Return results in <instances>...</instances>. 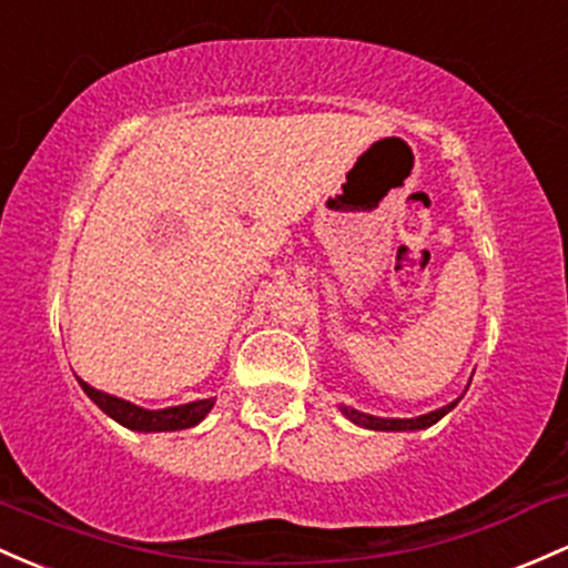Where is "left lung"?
I'll list each match as a JSON object with an SVG mask.
<instances>
[{"label": "left lung", "mask_w": 568, "mask_h": 568, "mask_svg": "<svg viewBox=\"0 0 568 568\" xmlns=\"http://www.w3.org/2000/svg\"><path fill=\"white\" fill-rule=\"evenodd\" d=\"M466 388H469V385H466ZM458 402H460V396L456 398V402L445 404V407L432 409V413L417 415V417H377V415L361 413V409H353V407H339V413L345 415L351 423H355V426L369 428V432H423V428L434 426L436 420H442V417L450 413Z\"/></svg>", "instance_id": "left-lung-1"}]
</instances>
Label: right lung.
Wrapping results in <instances>:
<instances>
[{
    "instance_id": "obj_1",
    "label": "right lung",
    "mask_w": 568,
    "mask_h": 568,
    "mask_svg": "<svg viewBox=\"0 0 568 568\" xmlns=\"http://www.w3.org/2000/svg\"><path fill=\"white\" fill-rule=\"evenodd\" d=\"M80 388L85 390V396L102 409L104 415L112 417L115 423H121L123 428H132V432L142 434H155V432H183V428L199 426L204 417L210 415V409L215 407V398H196V402L178 404V407H164V409H145L140 404L126 402V398H118L104 390L93 388V385L80 379Z\"/></svg>"
}]
</instances>
